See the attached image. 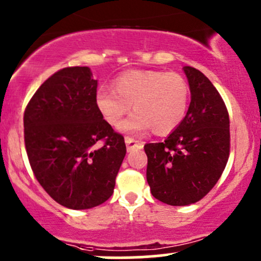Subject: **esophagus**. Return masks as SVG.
Masks as SVG:
<instances>
[{
	"label": "esophagus",
	"mask_w": 261,
	"mask_h": 261,
	"mask_svg": "<svg viewBox=\"0 0 261 261\" xmlns=\"http://www.w3.org/2000/svg\"><path fill=\"white\" fill-rule=\"evenodd\" d=\"M125 142H126V147H127V151L134 150V148H141L144 146V142L140 141V140H135L130 136L125 137Z\"/></svg>",
	"instance_id": "34e87169"
}]
</instances>
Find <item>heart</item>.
Masks as SVG:
<instances>
[{
	"label": "heart",
	"instance_id": "heart-1",
	"mask_svg": "<svg viewBox=\"0 0 261 261\" xmlns=\"http://www.w3.org/2000/svg\"><path fill=\"white\" fill-rule=\"evenodd\" d=\"M190 95V85L182 74L137 69L117 75L114 90L100 88L95 104L111 126L119 124L134 104L136 111L120 124V130L140 134L152 127L157 135H167L185 120Z\"/></svg>",
	"mask_w": 261,
	"mask_h": 261
}]
</instances>
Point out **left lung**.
<instances>
[{
	"instance_id": "8db88e82",
	"label": "left lung",
	"mask_w": 261,
	"mask_h": 261,
	"mask_svg": "<svg viewBox=\"0 0 261 261\" xmlns=\"http://www.w3.org/2000/svg\"><path fill=\"white\" fill-rule=\"evenodd\" d=\"M191 104L182 124L163 142L146 144V178L156 199L188 205L210 193L230 152L229 114L216 87L198 69L185 67Z\"/></svg>"
}]
</instances>
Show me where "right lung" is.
Instances as JSON below:
<instances>
[{"label":"right lung","mask_w":261,"mask_h":261,"mask_svg":"<svg viewBox=\"0 0 261 261\" xmlns=\"http://www.w3.org/2000/svg\"><path fill=\"white\" fill-rule=\"evenodd\" d=\"M96 88L88 67L63 68L24 110V145L34 177L70 210H89L110 198L126 154L124 136L96 108Z\"/></svg>","instance_id":"1"}]
</instances>
